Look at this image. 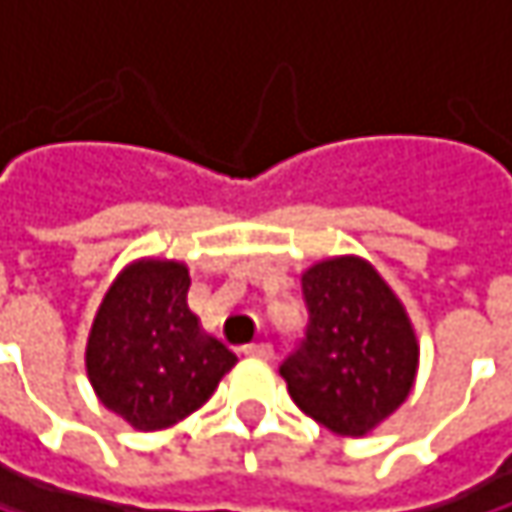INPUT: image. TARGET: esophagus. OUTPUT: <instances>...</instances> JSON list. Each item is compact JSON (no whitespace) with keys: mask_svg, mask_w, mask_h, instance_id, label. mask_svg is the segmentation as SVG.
I'll return each instance as SVG.
<instances>
[{"mask_svg":"<svg viewBox=\"0 0 512 512\" xmlns=\"http://www.w3.org/2000/svg\"><path fill=\"white\" fill-rule=\"evenodd\" d=\"M243 356L263 358V361H266V358H272V347H269V344H263V341H260V344H246V347H243Z\"/></svg>","mask_w":512,"mask_h":512,"instance_id":"34e87169","label":"esophagus"}]
</instances>
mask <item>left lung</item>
<instances>
[{"label": "left lung", "mask_w": 512, "mask_h": 512, "mask_svg": "<svg viewBox=\"0 0 512 512\" xmlns=\"http://www.w3.org/2000/svg\"><path fill=\"white\" fill-rule=\"evenodd\" d=\"M308 332L281 361L293 403L338 436H364L412 391L418 338L412 320L364 257L344 255L302 272Z\"/></svg>", "instance_id": "1"}]
</instances>
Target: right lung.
<instances>
[{
	"label": "right lung",
	"instance_id": "add662e5",
	"mask_svg": "<svg viewBox=\"0 0 512 512\" xmlns=\"http://www.w3.org/2000/svg\"><path fill=\"white\" fill-rule=\"evenodd\" d=\"M189 269L136 260L106 290L91 323L85 370L100 403L136 430H165L216 391L237 356L186 305Z\"/></svg>",
	"mask_w": 512,
	"mask_h": 512
}]
</instances>
